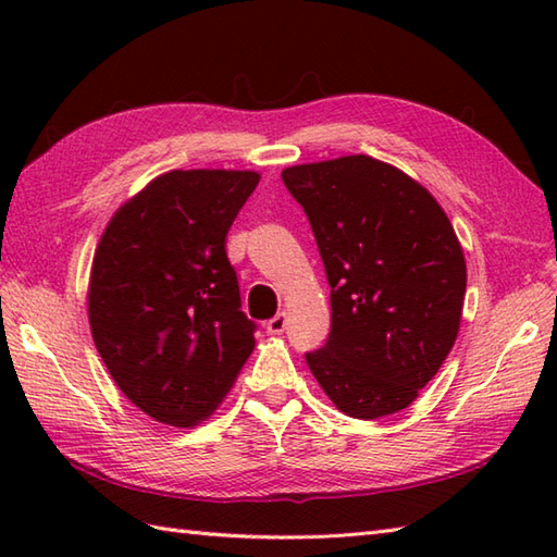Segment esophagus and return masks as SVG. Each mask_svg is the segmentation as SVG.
Instances as JSON below:
<instances>
[{"label":"esophagus","mask_w":557,"mask_h":557,"mask_svg":"<svg viewBox=\"0 0 557 557\" xmlns=\"http://www.w3.org/2000/svg\"><path fill=\"white\" fill-rule=\"evenodd\" d=\"M285 327H287V313L272 315L270 321H268V325H265V330H268L270 335H282V333H285Z\"/></svg>","instance_id":"obj_1"}]
</instances>
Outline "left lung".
Here are the masks:
<instances>
[{
  "mask_svg": "<svg viewBox=\"0 0 557 557\" xmlns=\"http://www.w3.org/2000/svg\"><path fill=\"white\" fill-rule=\"evenodd\" d=\"M321 251L333 325L306 351L339 411L377 419L409 407L457 339L465 253L443 208L405 172L369 156L282 172Z\"/></svg>",
  "mask_w": 557,
  "mask_h": 557,
  "instance_id": "8db88e82",
  "label": "left lung"
}]
</instances>
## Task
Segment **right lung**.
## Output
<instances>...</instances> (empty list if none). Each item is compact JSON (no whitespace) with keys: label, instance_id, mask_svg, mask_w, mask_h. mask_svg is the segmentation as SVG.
<instances>
[{"label":"right lung","instance_id":"add662e5","mask_svg":"<svg viewBox=\"0 0 557 557\" xmlns=\"http://www.w3.org/2000/svg\"><path fill=\"white\" fill-rule=\"evenodd\" d=\"M256 172L174 170L114 212L92 258L88 318L112 381L160 423L194 425L253 351L224 251Z\"/></svg>","mask_w":557,"mask_h":557}]
</instances>
